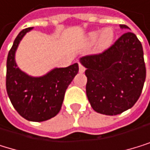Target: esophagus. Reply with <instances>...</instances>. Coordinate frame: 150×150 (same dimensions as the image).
Here are the masks:
<instances>
[{
	"label": "esophagus",
	"instance_id": "obj_1",
	"mask_svg": "<svg viewBox=\"0 0 150 150\" xmlns=\"http://www.w3.org/2000/svg\"><path fill=\"white\" fill-rule=\"evenodd\" d=\"M86 71V67L82 64H79V72L80 73H84Z\"/></svg>",
	"mask_w": 150,
	"mask_h": 150
}]
</instances>
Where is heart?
<instances>
[{"label":"heart","mask_w":150,"mask_h":150,"mask_svg":"<svg viewBox=\"0 0 150 150\" xmlns=\"http://www.w3.org/2000/svg\"><path fill=\"white\" fill-rule=\"evenodd\" d=\"M114 32L111 28H105L102 32L95 31L91 32L87 36V41L90 45H94L98 41V45L100 48H108L114 41Z\"/></svg>","instance_id":"b5f03b06"}]
</instances>
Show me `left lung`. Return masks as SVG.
Listing matches in <instances>:
<instances>
[{
  "label": "left lung",
  "instance_id": "left-lung-1",
  "mask_svg": "<svg viewBox=\"0 0 150 150\" xmlns=\"http://www.w3.org/2000/svg\"><path fill=\"white\" fill-rule=\"evenodd\" d=\"M122 29H129L120 24ZM86 68V96L92 108L103 115L124 112L139 98L146 79L143 47L136 34L127 32L101 54L80 59Z\"/></svg>",
  "mask_w": 150,
  "mask_h": 150
}]
</instances>
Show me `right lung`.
<instances>
[{"mask_svg":"<svg viewBox=\"0 0 150 150\" xmlns=\"http://www.w3.org/2000/svg\"><path fill=\"white\" fill-rule=\"evenodd\" d=\"M33 29H23L15 38L7 57L6 90L15 110L23 118L42 122L55 117L62 108L64 93L79 67L76 63L68 67L54 68L41 77L29 76L17 67L15 52L23 37Z\"/></svg>","mask_w":150,"mask_h":150,"instance_id":"add662e5","label":"right lung"}]
</instances>
